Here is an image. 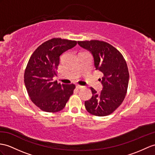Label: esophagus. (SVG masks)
Segmentation results:
<instances>
[{
    "instance_id": "34e87169",
    "label": "esophagus",
    "mask_w": 155,
    "mask_h": 155,
    "mask_svg": "<svg viewBox=\"0 0 155 155\" xmlns=\"http://www.w3.org/2000/svg\"><path fill=\"white\" fill-rule=\"evenodd\" d=\"M76 88L77 89H82V88H84V86L80 85H76Z\"/></svg>"
}]
</instances>
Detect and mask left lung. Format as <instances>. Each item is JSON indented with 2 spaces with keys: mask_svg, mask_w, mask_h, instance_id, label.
<instances>
[{
  "mask_svg": "<svg viewBox=\"0 0 155 155\" xmlns=\"http://www.w3.org/2000/svg\"><path fill=\"white\" fill-rule=\"evenodd\" d=\"M78 43L91 52L95 70L103 74V90L99 93L90 87L93 96L85 102L86 110L97 116L110 114L120 106L126 95L129 71L126 60L121 52L105 41H82Z\"/></svg>",
  "mask_w": 155,
  "mask_h": 155,
  "instance_id": "left-lung-1",
  "label": "left lung"
}]
</instances>
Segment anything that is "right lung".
Masks as SVG:
<instances>
[{
	"label": "right lung",
	"instance_id": "obj_1",
	"mask_svg": "<svg viewBox=\"0 0 155 155\" xmlns=\"http://www.w3.org/2000/svg\"><path fill=\"white\" fill-rule=\"evenodd\" d=\"M76 41L52 38L37 47L24 72V84L30 99L41 110L59 112L74 93V84H60L53 80L57 75L60 56L73 48Z\"/></svg>",
	"mask_w": 155,
	"mask_h": 155
}]
</instances>
